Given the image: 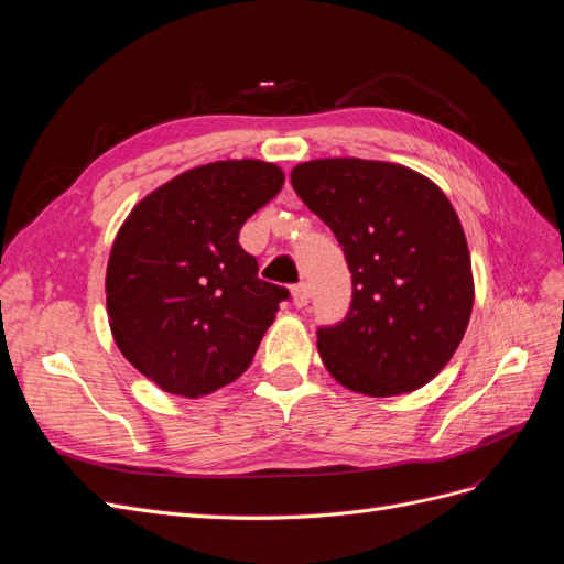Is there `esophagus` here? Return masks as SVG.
<instances>
[{
	"mask_svg": "<svg viewBox=\"0 0 564 564\" xmlns=\"http://www.w3.org/2000/svg\"><path fill=\"white\" fill-rule=\"evenodd\" d=\"M308 299H311L308 286H305V284L292 286V303L296 305V308H305V305H308Z\"/></svg>",
	"mask_w": 564,
	"mask_h": 564,
	"instance_id": "1",
	"label": "esophagus"
}]
</instances>
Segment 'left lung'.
Returning a JSON list of instances; mask_svg holds the SVG:
<instances>
[{
	"instance_id": "1",
	"label": "left lung",
	"mask_w": 564,
	"mask_h": 564,
	"mask_svg": "<svg viewBox=\"0 0 564 564\" xmlns=\"http://www.w3.org/2000/svg\"><path fill=\"white\" fill-rule=\"evenodd\" d=\"M292 185L332 228L352 275L346 319L317 329L324 367L369 398L433 381L466 334L475 296L447 195L414 169L357 158L303 162Z\"/></svg>"
}]
</instances>
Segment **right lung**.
<instances>
[{
	"label": "right lung",
	"instance_id": "obj_1",
	"mask_svg": "<svg viewBox=\"0 0 564 564\" xmlns=\"http://www.w3.org/2000/svg\"><path fill=\"white\" fill-rule=\"evenodd\" d=\"M282 185L278 164L212 162L160 185L119 228L106 272L110 329L164 392L209 395L251 365L289 292L259 278L240 230Z\"/></svg>",
	"mask_w": 564,
	"mask_h": 564
}]
</instances>
